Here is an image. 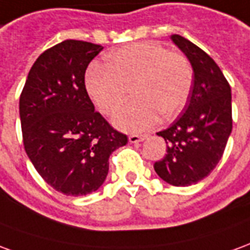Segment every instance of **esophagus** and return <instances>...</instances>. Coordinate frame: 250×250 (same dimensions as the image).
Listing matches in <instances>:
<instances>
[{
    "mask_svg": "<svg viewBox=\"0 0 250 250\" xmlns=\"http://www.w3.org/2000/svg\"><path fill=\"white\" fill-rule=\"evenodd\" d=\"M146 137H148V134H130V136H129V143H132V144H137V143L144 141Z\"/></svg>",
    "mask_w": 250,
    "mask_h": 250,
    "instance_id": "obj_1",
    "label": "esophagus"
}]
</instances>
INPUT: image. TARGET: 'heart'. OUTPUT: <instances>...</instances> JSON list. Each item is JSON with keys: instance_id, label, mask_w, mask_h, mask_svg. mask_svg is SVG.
Returning a JSON list of instances; mask_svg holds the SVG:
<instances>
[{"instance_id": "heart-1", "label": "heart", "mask_w": 250, "mask_h": 250, "mask_svg": "<svg viewBox=\"0 0 250 250\" xmlns=\"http://www.w3.org/2000/svg\"><path fill=\"white\" fill-rule=\"evenodd\" d=\"M84 84L95 106L113 114L125 102L132 87L134 100L114 117L125 132L153 126L162 114L173 118L185 109L192 88V70L183 55L168 52L153 43L124 47L107 58V67H88Z\"/></svg>"}]
</instances>
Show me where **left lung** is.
Listing matches in <instances>:
<instances>
[{
	"instance_id": "8db88e82",
	"label": "left lung",
	"mask_w": 250,
	"mask_h": 250,
	"mask_svg": "<svg viewBox=\"0 0 250 250\" xmlns=\"http://www.w3.org/2000/svg\"><path fill=\"white\" fill-rule=\"evenodd\" d=\"M172 43L190 62L194 82L183 114L159 132L167 143L166 156L153 164L168 185L186 187L213 171L231 133V90L217 63L183 36Z\"/></svg>"
}]
</instances>
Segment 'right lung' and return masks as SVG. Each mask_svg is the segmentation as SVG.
<instances>
[{
  "label": "right lung",
  "mask_w": 250,
  "mask_h": 250,
  "mask_svg": "<svg viewBox=\"0 0 250 250\" xmlns=\"http://www.w3.org/2000/svg\"><path fill=\"white\" fill-rule=\"evenodd\" d=\"M102 45L64 40L32 65L20 97L25 152L40 176L70 196L97 191L111 152L128 143L98 111L84 86L88 63Z\"/></svg>",
  "instance_id": "obj_1"
}]
</instances>
